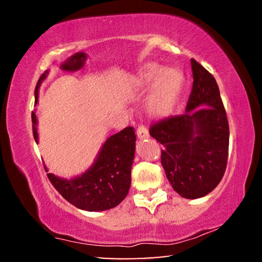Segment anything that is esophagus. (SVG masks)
<instances>
[{"mask_svg": "<svg viewBox=\"0 0 262 262\" xmlns=\"http://www.w3.org/2000/svg\"><path fill=\"white\" fill-rule=\"evenodd\" d=\"M149 136V132L147 129V127L143 125H140L139 128H137V137L139 139H145V137Z\"/></svg>", "mask_w": 262, "mask_h": 262, "instance_id": "obj_1", "label": "esophagus"}]
</instances>
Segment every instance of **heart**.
Returning <instances> with one entry per match:
<instances>
[{
  "label": "heart",
  "instance_id": "1",
  "mask_svg": "<svg viewBox=\"0 0 262 262\" xmlns=\"http://www.w3.org/2000/svg\"><path fill=\"white\" fill-rule=\"evenodd\" d=\"M184 83L183 73L178 69H162L156 63H149L136 74L134 85L137 90H145L154 86L147 99V110L150 114H167L173 108L176 100Z\"/></svg>",
  "mask_w": 262,
  "mask_h": 262
}]
</instances>
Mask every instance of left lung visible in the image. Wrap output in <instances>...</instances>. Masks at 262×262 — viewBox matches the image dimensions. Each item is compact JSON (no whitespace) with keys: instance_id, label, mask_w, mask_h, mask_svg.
<instances>
[{"instance_id":"1","label":"left lung","mask_w":262,"mask_h":262,"mask_svg":"<svg viewBox=\"0 0 262 262\" xmlns=\"http://www.w3.org/2000/svg\"><path fill=\"white\" fill-rule=\"evenodd\" d=\"M193 88L186 112L154 122L149 133L163 144L162 165L180 196L209 194L224 176L229 152V122L214 76L190 60Z\"/></svg>"}]
</instances>
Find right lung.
<instances>
[{
	"mask_svg": "<svg viewBox=\"0 0 262 262\" xmlns=\"http://www.w3.org/2000/svg\"><path fill=\"white\" fill-rule=\"evenodd\" d=\"M47 73L41 75L35 86V103L38 101V89ZM32 130L38 143L37 117L34 112H32ZM135 141L134 128L126 127L106 140L94 165L83 174L73 179H63L47 173L48 179L66 200L79 209L101 211L117 207L127 196L130 187ZM45 170L48 172L46 167Z\"/></svg>",
	"mask_w": 262,
	"mask_h": 262,
	"instance_id": "right-lung-1",
	"label": "right lung"
}]
</instances>
